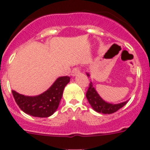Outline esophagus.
Listing matches in <instances>:
<instances>
[{
  "instance_id": "1",
  "label": "esophagus",
  "mask_w": 150,
  "mask_h": 150,
  "mask_svg": "<svg viewBox=\"0 0 150 150\" xmlns=\"http://www.w3.org/2000/svg\"><path fill=\"white\" fill-rule=\"evenodd\" d=\"M79 72H80V69H79V68H75V69H72L71 75H72V76H75V75H76L77 74H79Z\"/></svg>"
}]
</instances>
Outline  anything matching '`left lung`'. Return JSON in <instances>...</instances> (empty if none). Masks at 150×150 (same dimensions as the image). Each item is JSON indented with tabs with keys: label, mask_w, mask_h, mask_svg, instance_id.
<instances>
[{
	"label": "left lung",
	"mask_w": 150,
	"mask_h": 150,
	"mask_svg": "<svg viewBox=\"0 0 150 150\" xmlns=\"http://www.w3.org/2000/svg\"><path fill=\"white\" fill-rule=\"evenodd\" d=\"M87 75L88 76H89V74L87 73ZM86 98L88 100L89 104H91V106L92 107V108L95 111L98 112V113H103V114H113L114 112L117 111L121 108H123L127 103V101H125V102L120 103V104H113L105 102L97 93L91 82H90L88 88L87 90Z\"/></svg>",
	"instance_id": "obj_1"
}]
</instances>
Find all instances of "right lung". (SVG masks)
I'll list each match as a JSON object with an SVG mask.
<instances>
[{
  "instance_id": "obj_1",
  "label": "right lung",
  "mask_w": 150,
  "mask_h": 150,
  "mask_svg": "<svg viewBox=\"0 0 150 150\" xmlns=\"http://www.w3.org/2000/svg\"><path fill=\"white\" fill-rule=\"evenodd\" d=\"M70 81L69 76L57 79L46 91L35 97H27L12 91L19 108L26 114L37 117H48L57 110L65 85Z\"/></svg>"
}]
</instances>
